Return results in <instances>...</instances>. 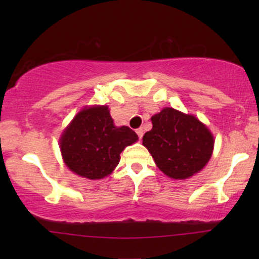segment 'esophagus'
<instances>
[{"label": "esophagus", "mask_w": 259, "mask_h": 259, "mask_svg": "<svg viewBox=\"0 0 259 259\" xmlns=\"http://www.w3.org/2000/svg\"><path fill=\"white\" fill-rule=\"evenodd\" d=\"M136 132L138 134V137H139V139H141V138H143V136H144V130L143 128H138Z\"/></svg>", "instance_id": "34e87169"}]
</instances>
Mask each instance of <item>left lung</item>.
Segmentation results:
<instances>
[{
  "mask_svg": "<svg viewBox=\"0 0 259 259\" xmlns=\"http://www.w3.org/2000/svg\"><path fill=\"white\" fill-rule=\"evenodd\" d=\"M151 131L145 133L143 145L159 169L173 179H187L210 160L213 136L194 115L165 107L151 118Z\"/></svg>",
  "mask_w": 259,
  "mask_h": 259,
  "instance_id": "obj_1",
  "label": "left lung"
}]
</instances>
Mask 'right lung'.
<instances>
[{
    "mask_svg": "<svg viewBox=\"0 0 259 259\" xmlns=\"http://www.w3.org/2000/svg\"><path fill=\"white\" fill-rule=\"evenodd\" d=\"M137 140L130 127L114 126L107 106H92L77 113L63 131L60 150L70 171L95 180L111 175L123 148Z\"/></svg>",
    "mask_w": 259,
    "mask_h": 259,
    "instance_id": "obj_1",
    "label": "right lung"
}]
</instances>
